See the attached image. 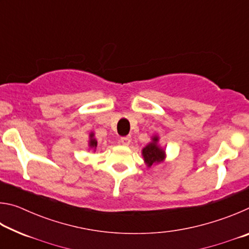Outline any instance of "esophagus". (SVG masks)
Wrapping results in <instances>:
<instances>
[{
    "label": "esophagus",
    "mask_w": 249,
    "mask_h": 249,
    "mask_svg": "<svg viewBox=\"0 0 249 249\" xmlns=\"http://www.w3.org/2000/svg\"><path fill=\"white\" fill-rule=\"evenodd\" d=\"M130 141H132V137H130L129 135H127V136L121 137V142H122V144H123V145H126V146L129 145Z\"/></svg>",
    "instance_id": "esophagus-1"
}]
</instances>
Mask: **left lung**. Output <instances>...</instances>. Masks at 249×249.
I'll use <instances>...</instances> for the list:
<instances>
[{"label": "left lung", "mask_w": 249, "mask_h": 249, "mask_svg": "<svg viewBox=\"0 0 249 249\" xmlns=\"http://www.w3.org/2000/svg\"><path fill=\"white\" fill-rule=\"evenodd\" d=\"M157 142L158 137L155 136L153 138V142L142 149V157H144L147 167H151L155 163L161 162L165 159V150L160 148Z\"/></svg>", "instance_id": "obj_1"}]
</instances>
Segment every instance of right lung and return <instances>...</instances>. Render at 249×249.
<instances>
[{
    "label": "right lung",
    "mask_w": 249,
    "mask_h": 249,
    "mask_svg": "<svg viewBox=\"0 0 249 249\" xmlns=\"http://www.w3.org/2000/svg\"><path fill=\"white\" fill-rule=\"evenodd\" d=\"M89 145H90V147H92V148H96V145H98V142L94 140V134L93 133L90 134Z\"/></svg>",
    "instance_id": "right-lung-1"
}]
</instances>
